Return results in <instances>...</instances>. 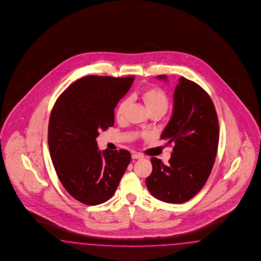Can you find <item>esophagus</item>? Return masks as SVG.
<instances>
[{"label":"esophagus","mask_w":261,"mask_h":261,"mask_svg":"<svg viewBox=\"0 0 261 261\" xmlns=\"http://www.w3.org/2000/svg\"><path fill=\"white\" fill-rule=\"evenodd\" d=\"M132 158L133 159H142V158H144V156L142 155V154H140V153H133L132 154Z\"/></svg>","instance_id":"esophagus-1"}]
</instances>
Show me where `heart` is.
I'll return each mask as SVG.
<instances>
[{
    "instance_id": "b5f03b06",
    "label": "heart",
    "mask_w": 261,
    "mask_h": 261,
    "mask_svg": "<svg viewBox=\"0 0 261 261\" xmlns=\"http://www.w3.org/2000/svg\"><path fill=\"white\" fill-rule=\"evenodd\" d=\"M141 98L144 104L146 105V108L149 114L159 113L163 115L167 112L169 101H168L166 94L164 93L162 89L157 87L147 88L141 94ZM128 105H129V101L125 99L121 101L117 106L115 111V116L118 120H121L124 118Z\"/></svg>"
}]
</instances>
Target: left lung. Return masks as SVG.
<instances>
[{
	"mask_svg": "<svg viewBox=\"0 0 261 261\" xmlns=\"http://www.w3.org/2000/svg\"><path fill=\"white\" fill-rule=\"evenodd\" d=\"M168 82V77L157 75ZM173 114L160 138L174 144L169 164L151 158L147 189L155 198L180 204L194 197L208 179L219 146L218 115L208 93L180 76L174 90Z\"/></svg>",
	"mask_w": 261,
	"mask_h": 261,
	"instance_id": "1",
	"label": "left lung"
}]
</instances>
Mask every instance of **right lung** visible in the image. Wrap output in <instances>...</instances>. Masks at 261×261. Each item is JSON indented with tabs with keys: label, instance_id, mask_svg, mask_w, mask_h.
Listing matches in <instances>:
<instances>
[{
	"label": "right lung",
	"instance_id": "add662e5",
	"mask_svg": "<svg viewBox=\"0 0 261 261\" xmlns=\"http://www.w3.org/2000/svg\"><path fill=\"white\" fill-rule=\"evenodd\" d=\"M133 81L87 75L70 85L53 107L48 123L53 166L69 194L85 205L112 198L130 163L129 151H101L96 138L115 124V108Z\"/></svg>",
	"mask_w": 261,
	"mask_h": 261
}]
</instances>
